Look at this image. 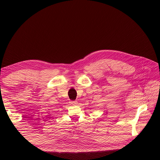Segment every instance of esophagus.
I'll return each mask as SVG.
<instances>
[{
  "instance_id": "esophagus-1",
  "label": "esophagus",
  "mask_w": 160,
  "mask_h": 160,
  "mask_svg": "<svg viewBox=\"0 0 160 160\" xmlns=\"http://www.w3.org/2000/svg\"><path fill=\"white\" fill-rule=\"evenodd\" d=\"M70 103H71V104L75 105V104H78V102H77V101H71Z\"/></svg>"
}]
</instances>
